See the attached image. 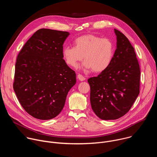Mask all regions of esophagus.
Listing matches in <instances>:
<instances>
[{
	"label": "esophagus",
	"instance_id": "1",
	"mask_svg": "<svg viewBox=\"0 0 157 157\" xmlns=\"http://www.w3.org/2000/svg\"><path fill=\"white\" fill-rule=\"evenodd\" d=\"M78 78L80 81H84V80L86 79L85 77H84V76H83L82 75H81V74H78Z\"/></svg>",
	"mask_w": 157,
	"mask_h": 157
}]
</instances>
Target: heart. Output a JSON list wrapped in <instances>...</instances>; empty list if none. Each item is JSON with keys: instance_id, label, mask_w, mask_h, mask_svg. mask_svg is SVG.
<instances>
[{"instance_id": "b5f03b06", "label": "heart", "mask_w": 157, "mask_h": 157, "mask_svg": "<svg viewBox=\"0 0 157 157\" xmlns=\"http://www.w3.org/2000/svg\"><path fill=\"white\" fill-rule=\"evenodd\" d=\"M74 44L75 47L68 46L63 50L66 64L72 68H77L84 57L83 66L86 70L101 73L106 70L113 61L114 44L109 38L85 35L76 38Z\"/></svg>"}]
</instances>
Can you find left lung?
<instances>
[{
  "label": "left lung",
  "instance_id": "obj_1",
  "mask_svg": "<svg viewBox=\"0 0 157 157\" xmlns=\"http://www.w3.org/2000/svg\"><path fill=\"white\" fill-rule=\"evenodd\" d=\"M117 48L109 68L88 79L91 107L102 120H116L131 109L140 93V70L128 38L114 29Z\"/></svg>",
  "mask_w": 157,
  "mask_h": 157
}]
</instances>
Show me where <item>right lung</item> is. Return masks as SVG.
<instances>
[{"label":"right lung","instance_id":"add662e5","mask_svg":"<svg viewBox=\"0 0 157 157\" xmlns=\"http://www.w3.org/2000/svg\"><path fill=\"white\" fill-rule=\"evenodd\" d=\"M68 32L41 29L25 43L15 63L13 87L21 105L32 117L49 120L64 107L76 73L63 59Z\"/></svg>","mask_w":157,"mask_h":157}]
</instances>
